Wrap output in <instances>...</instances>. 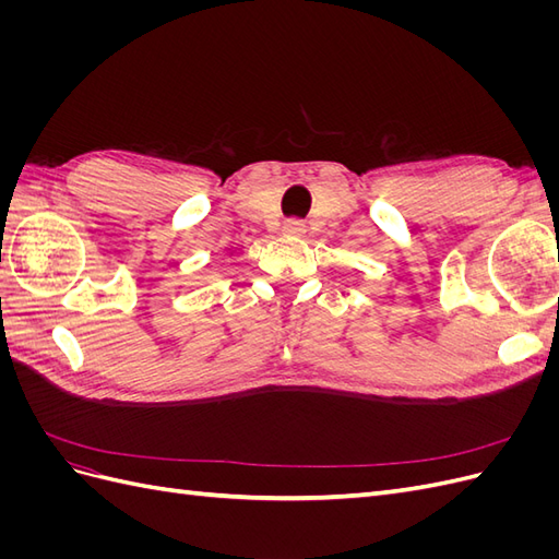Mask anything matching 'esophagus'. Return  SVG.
Segmentation results:
<instances>
[{
    "label": "esophagus",
    "mask_w": 559,
    "mask_h": 559,
    "mask_svg": "<svg viewBox=\"0 0 559 559\" xmlns=\"http://www.w3.org/2000/svg\"><path fill=\"white\" fill-rule=\"evenodd\" d=\"M282 230L286 235H300V233H306V224H302L300 218H289V222H284Z\"/></svg>",
    "instance_id": "1"
}]
</instances>
